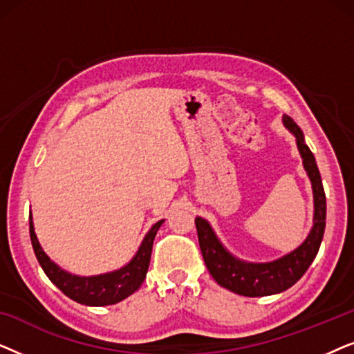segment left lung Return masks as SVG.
<instances>
[{
  "label": "left lung",
  "instance_id": "left-lung-1",
  "mask_svg": "<svg viewBox=\"0 0 354 354\" xmlns=\"http://www.w3.org/2000/svg\"><path fill=\"white\" fill-rule=\"evenodd\" d=\"M283 124L297 137V145L299 153H301L304 169H306L313 183L314 225L306 241L290 254L274 261V263L250 264L235 259L234 256L227 253L205 219H201V217L195 219L203 259H205L206 268L212 279L221 287L234 293L243 295V297H268V295L285 292L297 283L316 258L324 236V229H326V192H324L316 159H314V154L308 148V145L304 143L301 129L295 124V120L288 115H283Z\"/></svg>",
  "mask_w": 354,
  "mask_h": 354
}]
</instances>
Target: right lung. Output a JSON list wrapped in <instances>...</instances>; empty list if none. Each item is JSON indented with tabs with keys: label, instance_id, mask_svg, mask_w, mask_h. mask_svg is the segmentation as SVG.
Listing matches in <instances>:
<instances>
[{
	"label": "right lung",
	"instance_id": "add662e5",
	"mask_svg": "<svg viewBox=\"0 0 354 354\" xmlns=\"http://www.w3.org/2000/svg\"><path fill=\"white\" fill-rule=\"evenodd\" d=\"M162 221L156 222L145 236L142 246L135 254V258L125 266V268L115 270V272L96 275V277H77L64 272L57 268L53 261L45 254L38 243L35 232H33V224L30 217V240L33 251L40 263L43 272L48 275V279L61 290L66 297H69L74 301L86 306H108L122 301L129 295H132L135 290L140 288L147 277L149 258H151L153 241L156 236V232L161 227Z\"/></svg>",
	"mask_w": 354,
	"mask_h": 354
}]
</instances>
